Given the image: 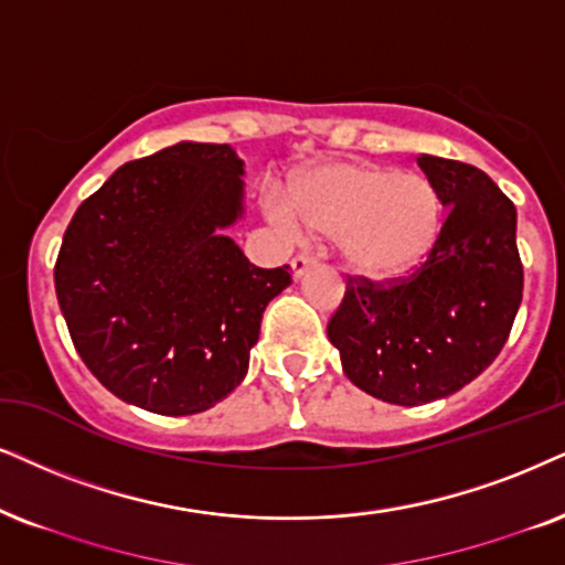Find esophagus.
Wrapping results in <instances>:
<instances>
[{
    "instance_id": "1",
    "label": "esophagus",
    "mask_w": 565,
    "mask_h": 565,
    "mask_svg": "<svg viewBox=\"0 0 565 565\" xmlns=\"http://www.w3.org/2000/svg\"><path fill=\"white\" fill-rule=\"evenodd\" d=\"M312 266H316V258L307 253H299L291 258V274H295V278H302Z\"/></svg>"
}]
</instances>
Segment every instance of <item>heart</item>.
<instances>
[{
	"mask_svg": "<svg viewBox=\"0 0 565 565\" xmlns=\"http://www.w3.org/2000/svg\"><path fill=\"white\" fill-rule=\"evenodd\" d=\"M281 226L295 218L335 242L344 266L370 281H394L427 260L440 239L443 198L423 174L370 161H328L291 171L287 203L266 200Z\"/></svg>",
	"mask_w": 565,
	"mask_h": 565,
	"instance_id": "obj_1",
	"label": "heart"
}]
</instances>
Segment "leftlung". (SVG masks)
I'll use <instances>...</instances> for the list:
<instances>
[{
	"instance_id": "8db88e82",
	"label": "left lung",
	"mask_w": 565,
	"mask_h": 565,
	"mask_svg": "<svg viewBox=\"0 0 565 565\" xmlns=\"http://www.w3.org/2000/svg\"><path fill=\"white\" fill-rule=\"evenodd\" d=\"M446 221L427 260L406 278L347 276L328 339L349 381L398 406L446 398L492 365L521 305L516 209L472 163L423 153Z\"/></svg>"
}]
</instances>
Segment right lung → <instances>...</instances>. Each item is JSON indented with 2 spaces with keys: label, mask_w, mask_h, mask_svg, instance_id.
I'll list each match as a JSON object with an SVG mask.
<instances>
[{
  "label": "right lung",
  "mask_w": 565,
  "mask_h": 565,
  "mask_svg": "<svg viewBox=\"0 0 565 565\" xmlns=\"http://www.w3.org/2000/svg\"><path fill=\"white\" fill-rule=\"evenodd\" d=\"M245 163L232 146L177 142L119 167L64 232L54 266L85 367L127 404L184 417L247 375L289 266L258 268L226 237Z\"/></svg>",
  "instance_id": "1"
}]
</instances>
